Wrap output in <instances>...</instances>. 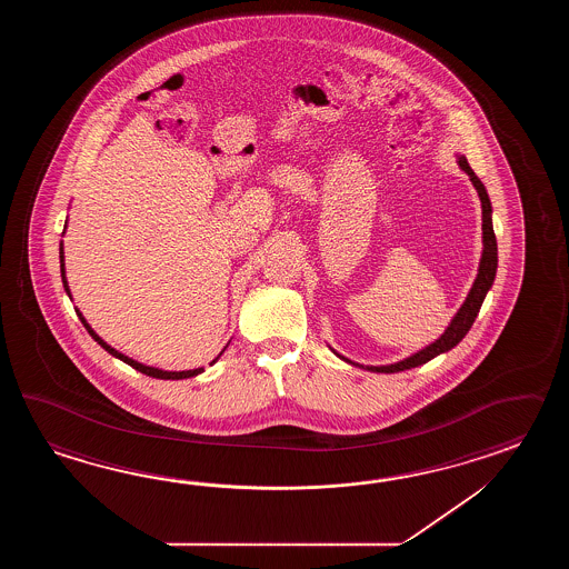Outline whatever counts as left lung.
<instances>
[{
    "label": "left lung",
    "mask_w": 569,
    "mask_h": 569,
    "mask_svg": "<svg viewBox=\"0 0 569 569\" xmlns=\"http://www.w3.org/2000/svg\"><path fill=\"white\" fill-rule=\"evenodd\" d=\"M458 164L470 177V181H472L476 191H478V197H480V203H482V258H480L478 274H476V280H473L472 289L468 292L466 301L458 309V313L453 315L448 329L433 343L425 346L423 350L415 351L409 358H405L400 362L387 363V366H362V363L351 362V360L343 358L341 353L331 348V351L338 358H341L343 362L363 368L368 372H380V375L405 372V370H411V368H417V366H423L429 360L437 358L439 353H446L451 348H456L461 339L466 338L470 327L473 326V321H476V317L480 313V307H482L488 290L492 289V284H495L496 268H498V246H496L495 228H492V203H490V197L486 193V187L476 177V172L468 164L466 157H458Z\"/></svg>",
    "instance_id": "1"
}]
</instances>
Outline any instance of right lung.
Returning <instances> with one entry per match:
<instances>
[{
  "mask_svg": "<svg viewBox=\"0 0 569 569\" xmlns=\"http://www.w3.org/2000/svg\"><path fill=\"white\" fill-rule=\"evenodd\" d=\"M64 230H67V223H64ZM64 233V231H62ZM61 277H62V284H64V290H67V295L71 297V289H69V282H67V277H64V252H62V242H61ZM77 315H79V319H81V323L86 326L87 331H89V336L91 338L96 339L97 343L103 348V350L108 351V353H111L113 358H118V360H121V362L128 363V366H132L133 370H138V372H142V375L146 376H152V378H160V380H182V378H193V376L201 375L203 372V368H194V370H182V372H169V370H160V368H152V366H146V363L136 362V360H132V358H128V356H123L121 351L116 350V348H111L109 346L108 341H103V339L99 338L97 336L96 331L91 329V326L87 323L86 317H83V313L77 309ZM228 348V346H226ZM226 348L221 350V353L226 351ZM219 353V356H221ZM216 358L213 362L216 363L219 360Z\"/></svg>",
  "mask_w": 569,
  "mask_h": 569,
  "instance_id": "obj_1",
  "label": "right lung"
}]
</instances>
